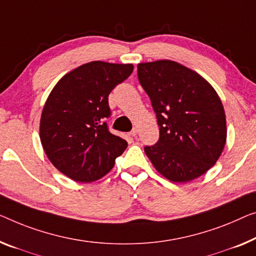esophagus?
<instances>
[{
  "instance_id": "esophagus-1",
  "label": "esophagus",
  "mask_w": 256,
  "mask_h": 256,
  "mask_svg": "<svg viewBox=\"0 0 256 256\" xmlns=\"http://www.w3.org/2000/svg\"><path fill=\"white\" fill-rule=\"evenodd\" d=\"M138 131H139V130H138V128H136V126H134V128H132V131H131V132H130V134H131L132 136H136V134H138Z\"/></svg>"
}]
</instances>
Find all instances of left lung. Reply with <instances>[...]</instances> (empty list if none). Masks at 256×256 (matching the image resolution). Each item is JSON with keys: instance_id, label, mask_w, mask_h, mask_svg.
<instances>
[{"instance_id": "left-lung-1", "label": "left lung", "mask_w": 256, "mask_h": 256, "mask_svg": "<svg viewBox=\"0 0 256 256\" xmlns=\"http://www.w3.org/2000/svg\"><path fill=\"white\" fill-rule=\"evenodd\" d=\"M160 139L144 147L152 164L174 182L200 177L215 164L226 141V120L216 90L196 71L169 60L138 64Z\"/></svg>"}]
</instances>
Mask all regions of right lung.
I'll list each match as a JSON object with an SVG mask.
<instances>
[{
  "instance_id": "1",
  "label": "right lung",
  "mask_w": 256,
  "mask_h": 256,
  "mask_svg": "<svg viewBox=\"0 0 256 256\" xmlns=\"http://www.w3.org/2000/svg\"><path fill=\"white\" fill-rule=\"evenodd\" d=\"M133 71L132 64L94 60L60 79L40 120L44 150L72 180L92 182L109 172L128 142L109 131L108 96Z\"/></svg>"
}]
</instances>
